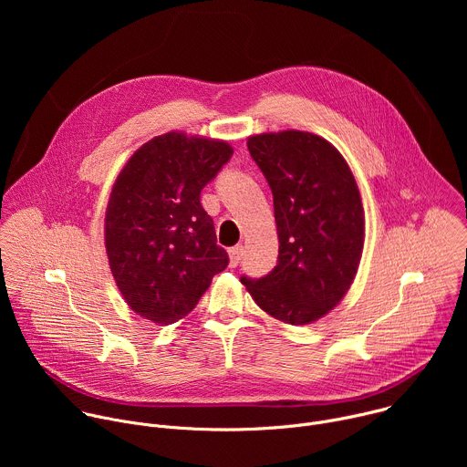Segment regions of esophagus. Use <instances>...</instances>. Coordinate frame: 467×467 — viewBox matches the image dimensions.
<instances>
[{
  "mask_svg": "<svg viewBox=\"0 0 467 467\" xmlns=\"http://www.w3.org/2000/svg\"><path fill=\"white\" fill-rule=\"evenodd\" d=\"M229 254H231V268H236V265L240 264V260H242V256H244V245H234V247H231L229 249Z\"/></svg>",
  "mask_w": 467,
  "mask_h": 467,
  "instance_id": "1",
  "label": "esophagus"
}]
</instances>
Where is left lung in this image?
<instances>
[{"label": "left lung", "mask_w": 467, "mask_h": 467, "mask_svg": "<svg viewBox=\"0 0 467 467\" xmlns=\"http://www.w3.org/2000/svg\"><path fill=\"white\" fill-rule=\"evenodd\" d=\"M247 150L268 181L279 234L277 265L240 281L270 316L306 325L348 294L362 256L364 209L340 151L312 132H265Z\"/></svg>", "instance_id": "obj_1"}]
</instances>
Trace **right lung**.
<instances>
[{
	"label": "right lung",
	"mask_w": 467,
	"mask_h": 467,
	"mask_svg": "<svg viewBox=\"0 0 467 467\" xmlns=\"http://www.w3.org/2000/svg\"><path fill=\"white\" fill-rule=\"evenodd\" d=\"M233 157L220 140L168 132L119 171L107 207L105 245L127 305L153 323L186 316L229 254L216 244L202 190Z\"/></svg>",
	"instance_id": "right-lung-1"
}]
</instances>
